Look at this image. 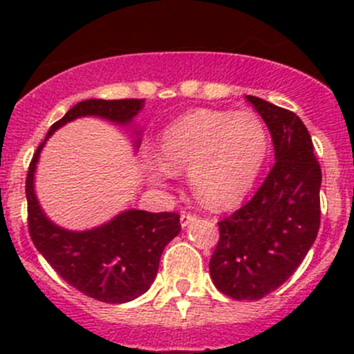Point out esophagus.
Instances as JSON below:
<instances>
[{"label":"esophagus","instance_id":"1","mask_svg":"<svg viewBox=\"0 0 354 354\" xmlns=\"http://www.w3.org/2000/svg\"><path fill=\"white\" fill-rule=\"evenodd\" d=\"M195 219H197V216H195L194 212H181V216H180V223L183 227L188 226L190 223H194Z\"/></svg>","mask_w":354,"mask_h":354}]
</instances>
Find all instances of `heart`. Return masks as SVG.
<instances>
[{
  "instance_id": "1",
  "label": "heart",
  "mask_w": 354,
  "mask_h": 354,
  "mask_svg": "<svg viewBox=\"0 0 354 354\" xmlns=\"http://www.w3.org/2000/svg\"><path fill=\"white\" fill-rule=\"evenodd\" d=\"M269 149V130L252 111L197 109L164 130L160 160L147 162V169L154 180L190 169L200 202L226 209L252 190Z\"/></svg>"
}]
</instances>
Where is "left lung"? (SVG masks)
Listing matches in <instances>:
<instances>
[{"instance_id": "8db88e82", "label": "left lung", "mask_w": 354, "mask_h": 354, "mask_svg": "<svg viewBox=\"0 0 354 354\" xmlns=\"http://www.w3.org/2000/svg\"><path fill=\"white\" fill-rule=\"evenodd\" d=\"M266 121L276 164L257 194L219 223L210 277L233 299H260L284 284L320 227L322 169L312 137L292 111L246 95Z\"/></svg>"}]
</instances>
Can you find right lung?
<instances>
[{"mask_svg":"<svg viewBox=\"0 0 354 354\" xmlns=\"http://www.w3.org/2000/svg\"><path fill=\"white\" fill-rule=\"evenodd\" d=\"M144 99H88L75 104L49 128L48 135L80 116H101L130 123ZM41 145L28 164L27 195L28 234L49 266L70 286L104 303L131 301L154 283L164 246L181 231L180 214L127 210L101 227L71 233L55 226L39 207L34 194V169Z\"/></svg>","mask_w":354,"mask_h":354,"instance_id":"obj_1","label":"right lung"}]
</instances>
